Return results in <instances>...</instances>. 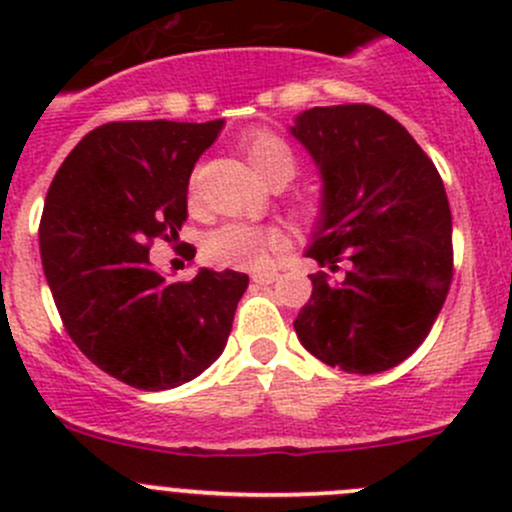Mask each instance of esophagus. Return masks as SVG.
<instances>
[{"instance_id":"1","label":"esophagus","mask_w":512,"mask_h":512,"mask_svg":"<svg viewBox=\"0 0 512 512\" xmlns=\"http://www.w3.org/2000/svg\"><path fill=\"white\" fill-rule=\"evenodd\" d=\"M277 280V272L275 270H265V272H252V282L257 285H272Z\"/></svg>"}]
</instances>
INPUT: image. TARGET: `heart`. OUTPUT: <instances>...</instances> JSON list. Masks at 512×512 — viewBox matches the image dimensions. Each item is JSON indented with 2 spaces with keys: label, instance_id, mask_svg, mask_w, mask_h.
Segmentation results:
<instances>
[{
  "label": "heart",
  "instance_id": "b5f03b06",
  "mask_svg": "<svg viewBox=\"0 0 512 512\" xmlns=\"http://www.w3.org/2000/svg\"><path fill=\"white\" fill-rule=\"evenodd\" d=\"M242 151L252 168L270 185H285L297 173L294 151L272 131H252L242 138ZM285 245V235L272 225L225 223L208 232L203 242L205 260L235 270H260L275 250Z\"/></svg>",
  "mask_w": 512,
  "mask_h": 512
}]
</instances>
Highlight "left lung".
<instances>
[{
  "label": "left lung",
  "mask_w": 512,
  "mask_h": 512,
  "mask_svg": "<svg viewBox=\"0 0 512 512\" xmlns=\"http://www.w3.org/2000/svg\"><path fill=\"white\" fill-rule=\"evenodd\" d=\"M289 131L324 180L307 257L334 272L309 275L294 332L324 364L379 374L421 347L446 302V188L411 133L369 103L314 106Z\"/></svg>",
  "instance_id": "8db88e82"
}]
</instances>
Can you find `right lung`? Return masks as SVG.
<instances>
[{"label":"right lung","instance_id":"add662e5","mask_svg":"<svg viewBox=\"0 0 512 512\" xmlns=\"http://www.w3.org/2000/svg\"><path fill=\"white\" fill-rule=\"evenodd\" d=\"M223 121H116L81 138L46 193L39 250L66 332L113 379L143 391L203 374L230 337L250 277L200 270L165 282L148 262L188 218V180Z\"/></svg>","mask_w":512,"mask_h":512}]
</instances>
